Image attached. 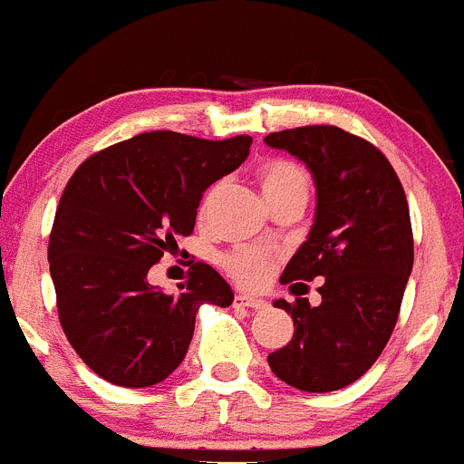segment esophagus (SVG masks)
<instances>
[{
    "label": "esophagus",
    "instance_id": "obj_1",
    "mask_svg": "<svg viewBox=\"0 0 464 464\" xmlns=\"http://www.w3.org/2000/svg\"><path fill=\"white\" fill-rule=\"evenodd\" d=\"M268 303L264 298H255V295L237 294L235 295V307H248V310H264Z\"/></svg>",
    "mask_w": 464,
    "mask_h": 464
}]
</instances>
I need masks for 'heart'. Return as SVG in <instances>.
Instances as JSON below:
<instances>
[{
  "label": "heart",
  "mask_w": 464,
  "mask_h": 464,
  "mask_svg": "<svg viewBox=\"0 0 464 464\" xmlns=\"http://www.w3.org/2000/svg\"><path fill=\"white\" fill-rule=\"evenodd\" d=\"M257 179L268 205L289 196L307 198V191H310V175H307V170L303 169L301 163L294 161V159H266V161L257 169ZM218 188L220 184H214V187L207 188L205 198H202L200 202V214H207V209H209L211 202H214ZM271 262L273 257L268 253H264V250L239 248L225 255L223 268L227 271V276L235 282H239L241 286H259L266 280Z\"/></svg>",
  "instance_id": "obj_1"
}]
</instances>
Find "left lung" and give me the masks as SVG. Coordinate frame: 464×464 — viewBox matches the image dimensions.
Instances as JSON below:
<instances>
[{"label":"left lung","mask_w":464,"mask_h":464,"mask_svg":"<svg viewBox=\"0 0 464 464\" xmlns=\"http://www.w3.org/2000/svg\"><path fill=\"white\" fill-rule=\"evenodd\" d=\"M264 140L305 161L316 184L314 225L282 285L295 294V285L324 277L319 307L307 298L273 303L295 330L268 367L295 390H342L372 369L399 319L414 262L405 191L385 154L342 127H295Z\"/></svg>","instance_id":"obj_1"}]
</instances>
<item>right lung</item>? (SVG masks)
<instances>
[{
	"mask_svg": "<svg viewBox=\"0 0 464 464\" xmlns=\"http://www.w3.org/2000/svg\"><path fill=\"white\" fill-rule=\"evenodd\" d=\"M250 143L145 131L91 154L65 184L47 259L61 328L100 378L131 390L166 381L187 355L198 307L232 305L209 264L191 262L179 294L150 286L148 271L191 235L202 193L239 169Z\"/></svg>",
	"mask_w": 464,
	"mask_h": 464,
	"instance_id": "1",
	"label": "right lung"
}]
</instances>
